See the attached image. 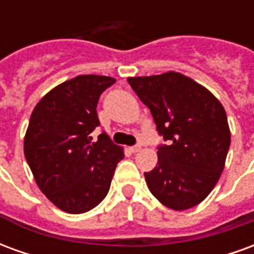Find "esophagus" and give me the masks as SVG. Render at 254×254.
I'll return each mask as SVG.
<instances>
[{
  "mask_svg": "<svg viewBox=\"0 0 254 254\" xmlns=\"http://www.w3.org/2000/svg\"><path fill=\"white\" fill-rule=\"evenodd\" d=\"M140 149H141V147H140V145H134V147H130V148H129V151H130L132 154H136V152H138Z\"/></svg>",
  "mask_w": 254,
  "mask_h": 254,
  "instance_id": "obj_1",
  "label": "esophagus"
}]
</instances>
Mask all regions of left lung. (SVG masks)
<instances>
[{"label":"left lung","mask_w":254,"mask_h":254,"mask_svg":"<svg viewBox=\"0 0 254 254\" xmlns=\"http://www.w3.org/2000/svg\"><path fill=\"white\" fill-rule=\"evenodd\" d=\"M127 83L170 140L159 147L154 170L144 173L148 189L170 209L196 207L224 169L231 141L224 107L204 85L173 70L127 77Z\"/></svg>","instance_id":"left-lung-1"}]
</instances>
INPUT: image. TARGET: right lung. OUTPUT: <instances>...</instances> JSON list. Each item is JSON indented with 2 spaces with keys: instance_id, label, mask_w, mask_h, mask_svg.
I'll list each match as a JSON object with an SVG mask.
<instances>
[{
  "instance_id": "add662e5",
  "label": "right lung",
  "mask_w": 254,
  "mask_h": 254,
  "mask_svg": "<svg viewBox=\"0 0 254 254\" xmlns=\"http://www.w3.org/2000/svg\"><path fill=\"white\" fill-rule=\"evenodd\" d=\"M116 78L80 74L50 89L31 114L24 155L38 188L67 213H84L99 204L110 189L124 148L102 133L89 136L99 118L100 94Z\"/></svg>"
}]
</instances>
